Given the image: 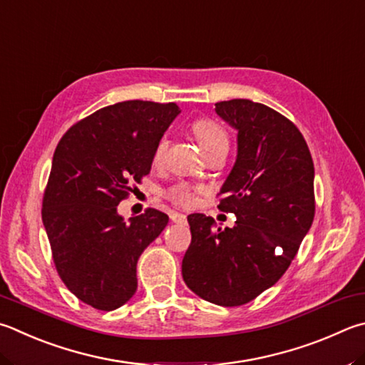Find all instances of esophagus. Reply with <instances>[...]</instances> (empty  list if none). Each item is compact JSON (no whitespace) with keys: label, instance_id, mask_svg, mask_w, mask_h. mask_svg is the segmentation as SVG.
<instances>
[{"label":"esophagus","instance_id":"obj_1","mask_svg":"<svg viewBox=\"0 0 365 365\" xmlns=\"http://www.w3.org/2000/svg\"><path fill=\"white\" fill-rule=\"evenodd\" d=\"M170 220L174 223H185V222H187V217H185L183 214H178V212H172Z\"/></svg>","mask_w":365,"mask_h":365}]
</instances>
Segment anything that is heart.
<instances>
[{
	"mask_svg": "<svg viewBox=\"0 0 365 365\" xmlns=\"http://www.w3.org/2000/svg\"><path fill=\"white\" fill-rule=\"evenodd\" d=\"M193 132L197 137V142L201 143V147L204 150L205 155L214 153V151H220V150H227L228 151V134L220 124L212 121V119H200L193 124ZM169 145V138L168 135H163L160 140H158L156 147H155V160L160 161L164 156L165 150H168ZM200 187H193V185L185 183V182H178L172 187L168 188L165 191V196L169 197L172 202H175L178 205H185L188 207L195 202L196 200V193L200 191Z\"/></svg>",
	"mask_w": 365,
	"mask_h": 365,
	"instance_id": "obj_1",
	"label": "heart"
}]
</instances>
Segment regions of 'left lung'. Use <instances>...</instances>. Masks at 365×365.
I'll use <instances>...</instances> for the list:
<instances>
[{"mask_svg": "<svg viewBox=\"0 0 365 365\" xmlns=\"http://www.w3.org/2000/svg\"><path fill=\"white\" fill-rule=\"evenodd\" d=\"M215 111L237 130L236 163L218 193L236 225L188 215L182 274L204 300L240 307L274 286L297 255L314 218V165L302 132L276 110L233 98Z\"/></svg>", "mask_w": 365, "mask_h": 365, "instance_id": "8db88e82", "label": "left lung"}]
</instances>
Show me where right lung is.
Wrapping results in <instances>:
<instances>
[{
    "instance_id": "add662e5",
    "label": "right lung",
    "mask_w": 365,
    "mask_h": 365,
    "mask_svg": "<svg viewBox=\"0 0 365 365\" xmlns=\"http://www.w3.org/2000/svg\"><path fill=\"white\" fill-rule=\"evenodd\" d=\"M180 108L119 102L65 132L52 158L43 223L65 286L92 308L111 311L137 290V262L169 222L156 209L124 218L118 204L150 174L155 147Z\"/></svg>"
}]
</instances>
